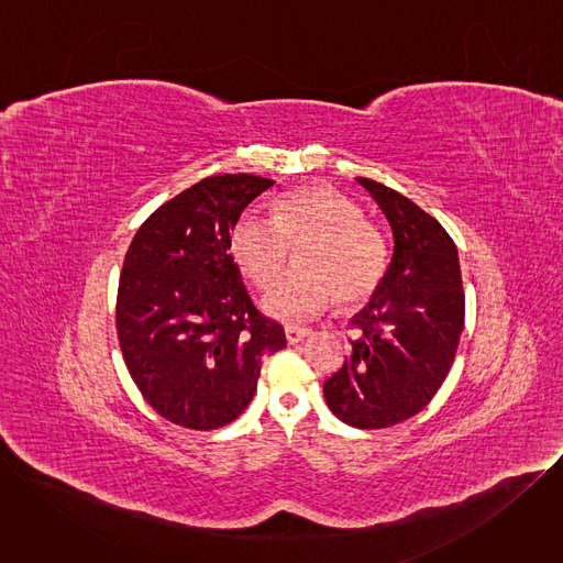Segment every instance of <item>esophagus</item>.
I'll return each mask as SVG.
<instances>
[{
  "instance_id": "34e87169",
  "label": "esophagus",
  "mask_w": 563,
  "mask_h": 563,
  "mask_svg": "<svg viewBox=\"0 0 563 563\" xmlns=\"http://www.w3.org/2000/svg\"><path fill=\"white\" fill-rule=\"evenodd\" d=\"M311 334V330H307V328H296V325H287L285 328V336H287V343L289 345H296V343H300L305 336H309Z\"/></svg>"
}]
</instances>
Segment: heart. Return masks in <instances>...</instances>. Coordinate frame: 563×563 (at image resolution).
I'll list each match as a JSON object with an SVG mask.
<instances>
[{"instance_id": "obj_1", "label": "heart", "mask_w": 563, "mask_h": 563, "mask_svg": "<svg viewBox=\"0 0 563 563\" xmlns=\"http://www.w3.org/2000/svg\"><path fill=\"white\" fill-rule=\"evenodd\" d=\"M302 267L289 272L263 298V309L280 320H300L325 309L334 298L345 305L374 294L385 274V245L363 220V211L339 191L302 187L276 202L274 218L245 211L229 233V252L261 289L283 272L291 247Z\"/></svg>"}]
</instances>
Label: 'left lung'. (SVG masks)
Wrapping results in <instances>:
<instances>
[{
  "label": "left lung",
  "mask_w": 563,
  "mask_h": 563,
  "mask_svg": "<svg viewBox=\"0 0 563 563\" xmlns=\"http://www.w3.org/2000/svg\"><path fill=\"white\" fill-rule=\"evenodd\" d=\"M356 183L385 213L394 250L369 302L352 316L350 356L323 391L343 423L378 430L419 415L443 385L465 296L456 245L439 220L376 180Z\"/></svg>",
  "instance_id": "1"
}]
</instances>
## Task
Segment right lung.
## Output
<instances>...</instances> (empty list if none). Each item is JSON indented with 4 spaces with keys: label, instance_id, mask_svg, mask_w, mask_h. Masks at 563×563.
Returning <instances> with one entry per match:
<instances>
[{
    "label": "right lung",
    "instance_id": "1",
    "mask_svg": "<svg viewBox=\"0 0 563 563\" xmlns=\"http://www.w3.org/2000/svg\"><path fill=\"white\" fill-rule=\"evenodd\" d=\"M274 180L211 176L155 209L124 256L118 339L146 404L189 430L245 412L261 363L287 345L252 302L229 254V233Z\"/></svg>",
    "mask_w": 563,
    "mask_h": 563
}]
</instances>
